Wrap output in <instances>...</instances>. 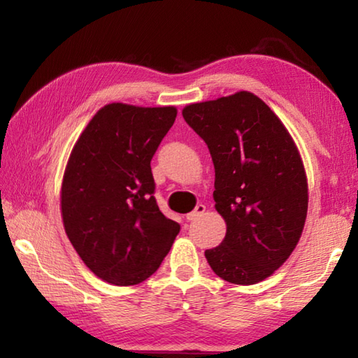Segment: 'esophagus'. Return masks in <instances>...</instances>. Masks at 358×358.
Segmentation results:
<instances>
[{
	"label": "esophagus",
	"instance_id": "obj_1",
	"mask_svg": "<svg viewBox=\"0 0 358 358\" xmlns=\"http://www.w3.org/2000/svg\"><path fill=\"white\" fill-rule=\"evenodd\" d=\"M203 213H205V205L199 203L197 207L191 211V213L186 215V220L187 221H194V220H197V217H201Z\"/></svg>",
	"mask_w": 358,
	"mask_h": 358
}]
</instances>
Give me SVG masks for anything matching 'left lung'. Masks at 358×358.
<instances>
[{
	"mask_svg": "<svg viewBox=\"0 0 358 358\" xmlns=\"http://www.w3.org/2000/svg\"><path fill=\"white\" fill-rule=\"evenodd\" d=\"M181 113L210 150L215 208L227 226L222 243L205 257L224 281H264L289 259L305 227L308 180L299 148L250 92L196 102Z\"/></svg>",
	"mask_w": 358,
	"mask_h": 358,
	"instance_id": "left-lung-1",
	"label": "left lung"
}]
</instances>
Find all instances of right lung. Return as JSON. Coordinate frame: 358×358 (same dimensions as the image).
Returning a JSON list of instances; mask_svg holds the SVG:
<instances>
[{
    "label": "right lung",
    "instance_id": "add662e5",
    "mask_svg": "<svg viewBox=\"0 0 358 358\" xmlns=\"http://www.w3.org/2000/svg\"><path fill=\"white\" fill-rule=\"evenodd\" d=\"M175 118L173 106L112 102L96 112L71 151L62 183L64 230L102 281H145L180 232L157 207L150 166Z\"/></svg>",
    "mask_w": 358,
    "mask_h": 358
}]
</instances>
